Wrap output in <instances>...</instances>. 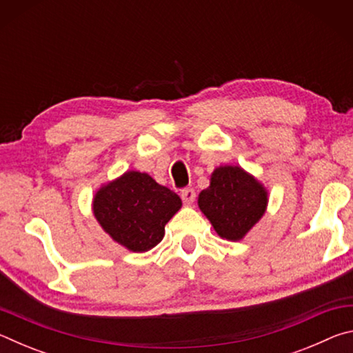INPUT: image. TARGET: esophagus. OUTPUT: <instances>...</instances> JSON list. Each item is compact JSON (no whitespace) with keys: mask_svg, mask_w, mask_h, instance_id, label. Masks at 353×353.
Wrapping results in <instances>:
<instances>
[{"mask_svg":"<svg viewBox=\"0 0 353 353\" xmlns=\"http://www.w3.org/2000/svg\"><path fill=\"white\" fill-rule=\"evenodd\" d=\"M181 198L185 205H191L196 199V191L193 188H183L181 191Z\"/></svg>","mask_w":353,"mask_h":353,"instance_id":"34e87169","label":"esophagus"}]
</instances>
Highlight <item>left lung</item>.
<instances>
[{
    "instance_id": "8db88e82",
    "label": "left lung",
    "mask_w": 353,
    "mask_h": 353,
    "mask_svg": "<svg viewBox=\"0 0 353 353\" xmlns=\"http://www.w3.org/2000/svg\"><path fill=\"white\" fill-rule=\"evenodd\" d=\"M268 202L265 183L240 165L216 166L198 196L199 210L227 241H241L266 213Z\"/></svg>"
}]
</instances>
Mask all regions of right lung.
<instances>
[{
  "label": "right lung",
  "mask_w": 353,
  "mask_h": 353,
  "mask_svg": "<svg viewBox=\"0 0 353 353\" xmlns=\"http://www.w3.org/2000/svg\"><path fill=\"white\" fill-rule=\"evenodd\" d=\"M182 199L148 172L130 170L101 183L92 201L93 216L107 235L130 252H146L163 240L165 225Z\"/></svg>",
  "instance_id": "1"
}]
</instances>
